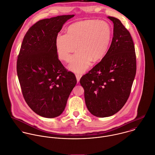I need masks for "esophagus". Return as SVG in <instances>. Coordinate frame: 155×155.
Returning a JSON list of instances; mask_svg holds the SVG:
<instances>
[{"mask_svg": "<svg viewBox=\"0 0 155 155\" xmlns=\"http://www.w3.org/2000/svg\"><path fill=\"white\" fill-rule=\"evenodd\" d=\"M75 76H76V78H77V82L78 83L80 81V80L81 78V77H82V75L80 74H75Z\"/></svg>", "mask_w": 155, "mask_h": 155, "instance_id": "obj_1", "label": "esophagus"}]
</instances>
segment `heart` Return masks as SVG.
<instances>
[{
    "label": "heart",
    "mask_w": 155,
    "mask_h": 155,
    "mask_svg": "<svg viewBox=\"0 0 155 155\" xmlns=\"http://www.w3.org/2000/svg\"><path fill=\"white\" fill-rule=\"evenodd\" d=\"M111 38V29L105 21L86 20L71 25L66 33H58L56 38L57 52L60 59L68 62L72 53L79 51L72 58L69 68L83 72L91 61L102 59L107 53Z\"/></svg>",
    "instance_id": "b5f03b06"
}]
</instances>
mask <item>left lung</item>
Here are the masks:
<instances>
[{
	"label": "left lung",
	"mask_w": 155,
	"mask_h": 155,
	"mask_svg": "<svg viewBox=\"0 0 155 155\" xmlns=\"http://www.w3.org/2000/svg\"><path fill=\"white\" fill-rule=\"evenodd\" d=\"M114 24L111 45L101 62L80 81L89 112L97 117L111 116L126 102L136 74V56L130 33L121 21Z\"/></svg>",
	"instance_id": "8db88e82"
}]
</instances>
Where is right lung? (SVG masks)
Returning a JSON list of instances; mask_svg holds the SVG:
<instances>
[{"instance_id":"obj_1","label":"right lung","mask_w":155,"mask_h":155,"mask_svg":"<svg viewBox=\"0 0 155 155\" xmlns=\"http://www.w3.org/2000/svg\"><path fill=\"white\" fill-rule=\"evenodd\" d=\"M74 15L39 20L25 35L17 62L23 97L39 116L54 118L64 111L77 84L75 75L67 71L58 59L56 38L63 25Z\"/></svg>"}]
</instances>
